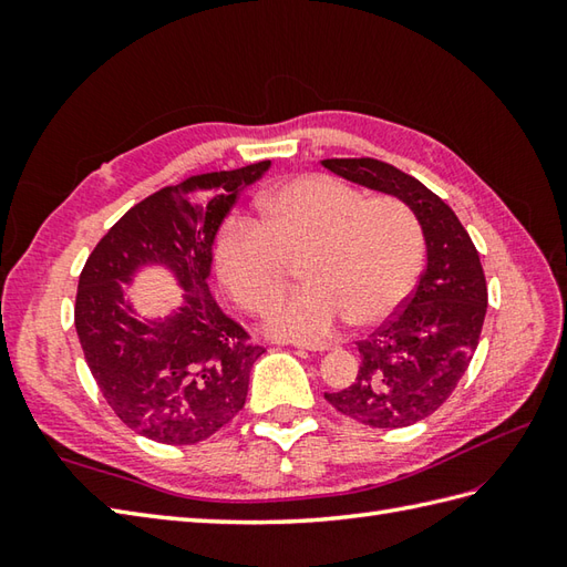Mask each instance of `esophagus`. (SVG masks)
<instances>
[{
	"mask_svg": "<svg viewBox=\"0 0 567 567\" xmlns=\"http://www.w3.org/2000/svg\"><path fill=\"white\" fill-rule=\"evenodd\" d=\"M295 348H299V351H315V353H323V351H331L333 343H290Z\"/></svg>",
	"mask_w": 567,
	"mask_h": 567,
	"instance_id": "1",
	"label": "esophagus"
}]
</instances>
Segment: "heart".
Returning a JSON list of instances; mask_svg holds the SVG:
<instances>
[{
  "instance_id": "heart-1",
  "label": "heart",
  "mask_w": 567,
  "mask_h": 567,
  "mask_svg": "<svg viewBox=\"0 0 567 567\" xmlns=\"http://www.w3.org/2000/svg\"><path fill=\"white\" fill-rule=\"evenodd\" d=\"M258 221L231 214L214 240L216 270L250 315L272 305L299 265L305 287L265 327L280 339H327L346 319L375 327L404 305L424 265V234L396 197H365L329 175H302L258 199Z\"/></svg>"
}]
</instances>
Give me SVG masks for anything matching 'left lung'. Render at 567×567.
<instances>
[{
    "label": "left lung",
    "mask_w": 567,
    "mask_h": 567,
    "mask_svg": "<svg viewBox=\"0 0 567 567\" xmlns=\"http://www.w3.org/2000/svg\"><path fill=\"white\" fill-rule=\"evenodd\" d=\"M331 173L400 197L424 228L426 270L404 305L358 341L360 370L351 388L327 402L372 429H402L449 400L473 358L487 311L477 248L455 212L416 177L375 158L321 161Z\"/></svg>",
    "instance_id": "left-lung-1"
}]
</instances>
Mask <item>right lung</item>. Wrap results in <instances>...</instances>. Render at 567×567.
I'll return each instance as SVG.
<instances>
[{
	"instance_id": "1",
	"label": "right lung",
	"mask_w": 567,
	"mask_h": 567,
	"mask_svg": "<svg viewBox=\"0 0 567 567\" xmlns=\"http://www.w3.org/2000/svg\"><path fill=\"white\" fill-rule=\"evenodd\" d=\"M192 175L134 204L104 234L80 272L75 329L106 404L141 436L192 445L214 436L246 404L250 368L265 348L221 315L207 290L212 240L240 187L268 171ZM165 261L181 277L186 307L143 324L123 309L118 281L138 264Z\"/></svg>"
}]
</instances>
